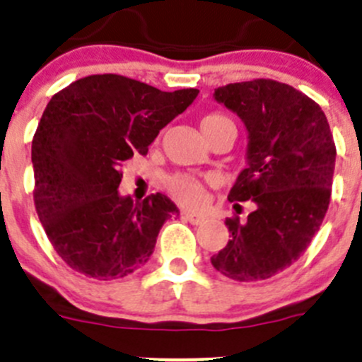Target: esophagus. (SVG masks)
I'll return each instance as SVG.
<instances>
[{"label":"esophagus","mask_w":362,"mask_h":362,"mask_svg":"<svg viewBox=\"0 0 362 362\" xmlns=\"http://www.w3.org/2000/svg\"><path fill=\"white\" fill-rule=\"evenodd\" d=\"M180 217L184 218V221L191 222L192 226H199L204 222V215H199V214H191V211H182Z\"/></svg>","instance_id":"esophagus-1"}]
</instances>
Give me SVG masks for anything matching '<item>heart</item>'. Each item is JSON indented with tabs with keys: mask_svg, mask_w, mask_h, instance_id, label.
<instances>
[{
	"mask_svg": "<svg viewBox=\"0 0 362 362\" xmlns=\"http://www.w3.org/2000/svg\"><path fill=\"white\" fill-rule=\"evenodd\" d=\"M222 122H231V119L218 112L208 113L202 119L203 133H210L214 127H217ZM204 187H206V182L191 173H173L164 180V189H166L168 194L175 202L180 203L182 206L187 208H196L203 203Z\"/></svg>",
	"mask_w": 362,
	"mask_h": 362,
	"instance_id": "1",
	"label": "heart"
}]
</instances>
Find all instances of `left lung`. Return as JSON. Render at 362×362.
I'll list each match as a JSON object with an SVG mask.
<instances>
[{
	"mask_svg": "<svg viewBox=\"0 0 362 362\" xmlns=\"http://www.w3.org/2000/svg\"><path fill=\"white\" fill-rule=\"evenodd\" d=\"M215 100L249 131V166L229 202L252 199L255 208L245 221L226 218L231 240L211 264L236 282L272 279L305 254L329 208L337 159L329 122L312 98L272 78L228 83Z\"/></svg>",
	"mask_w": 362,
	"mask_h": 362,
	"instance_id": "1",
	"label": "left lung"
}]
</instances>
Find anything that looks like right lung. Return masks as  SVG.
<instances>
[{
  "label": "right lung",
  "instance_id": "right-lung-1",
  "mask_svg": "<svg viewBox=\"0 0 362 362\" xmlns=\"http://www.w3.org/2000/svg\"><path fill=\"white\" fill-rule=\"evenodd\" d=\"M198 93H163L105 73L54 94L33 136V199L47 238L69 268L110 280L148 261L159 229L178 210L160 192L136 204L120 198V168L147 154L159 131Z\"/></svg>",
  "mask_w": 362,
  "mask_h": 362
}]
</instances>
